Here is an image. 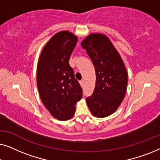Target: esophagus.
<instances>
[{"label":"esophagus","mask_w":160,"mask_h":160,"mask_svg":"<svg viewBox=\"0 0 160 160\" xmlns=\"http://www.w3.org/2000/svg\"><path fill=\"white\" fill-rule=\"evenodd\" d=\"M79 83H80L81 86H82V87H83V86H84V81H83V80H82V81H80V82H79Z\"/></svg>","instance_id":"obj_1"}]
</instances>
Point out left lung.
I'll list each match as a JSON object with an SVG mask.
<instances>
[{
    "mask_svg": "<svg viewBox=\"0 0 160 160\" xmlns=\"http://www.w3.org/2000/svg\"><path fill=\"white\" fill-rule=\"evenodd\" d=\"M81 44L90 58L96 74L92 95L86 98L87 106L95 117H108L124 100L128 71L119 52L105 35L89 34Z\"/></svg>",
    "mask_w": 160,
    "mask_h": 160,
    "instance_id": "1",
    "label": "left lung"
}]
</instances>
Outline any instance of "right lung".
<instances>
[{
  "mask_svg": "<svg viewBox=\"0 0 160 160\" xmlns=\"http://www.w3.org/2000/svg\"><path fill=\"white\" fill-rule=\"evenodd\" d=\"M77 36L69 31L54 35L44 46L37 65V86L46 108L54 118L65 121L73 117L82 89L69 65Z\"/></svg>",
  "mask_w": 160,
  "mask_h": 160,
  "instance_id": "right-lung-1",
  "label": "right lung"
}]
</instances>
